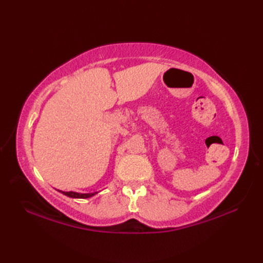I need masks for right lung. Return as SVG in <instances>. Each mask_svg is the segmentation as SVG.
<instances>
[{
  "instance_id": "right-lung-1",
  "label": "right lung",
  "mask_w": 263,
  "mask_h": 263,
  "mask_svg": "<svg viewBox=\"0 0 263 263\" xmlns=\"http://www.w3.org/2000/svg\"><path fill=\"white\" fill-rule=\"evenodd\" d=\"M59 192L63 193L64 195L69 198H74V199H87V198H91L92 195L97 194L98 192H93V193H78V192H73V191H70V192H64V191H61V190H58Z\"/></svg>"
}]
</instances>
